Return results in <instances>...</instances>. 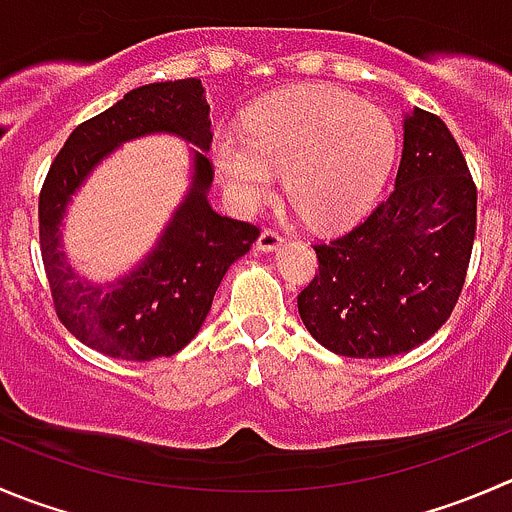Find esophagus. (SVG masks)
<instances>
[{
    "label": "esophagus",
    "mask_w": 512,
    "mask_h": 512,
    "mask_svg": "<svg viewBox=\"0 0 512 512\" xmlns=\"http://www.w3.org/2000/svg\"><path fill=\"white\" fill-rule=\"evenodd\" d=\"M282 242H285V240H282V237L277 235L275 230H265L260 237H257V250H260V252H275V250H280Z\"/></svg>",
    "instance_id": "esophagus-1"
}]
</instances>
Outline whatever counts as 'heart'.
Listing matches in <instances>:
<instances>
[{"label": "heart", "mask_w": 512, "mask_h": 512, "mask_svg": "<svg viewBox=\"0 0 512 512\" xmlns=\"http://www.w3.org/2000/svg\"><path fill=\"white\" fill-rule=\"evenodd\" d=\"M395 152L388 114L342 89L300 87L257 102L245 130H217L212 165L235 210H257L285 172L282 187L302 220L332 230L372 205Z\"/></svg>", "instance_id": "b5f03b06"}]
</instances>
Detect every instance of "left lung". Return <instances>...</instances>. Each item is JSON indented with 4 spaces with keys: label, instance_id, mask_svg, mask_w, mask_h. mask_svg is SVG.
Returning a JSON list of instances; mask_svg holds the SVG:
<instances>
[{
    "label": "left lung",
    "instance_id": "1",
    "mask_svg": "<svg viewBox=\"0 0 512 512\" xmlns=\"http://www.w3.org/2000/svg\"><path fill=\"white\" fill-rule=\"evenodd\" d=\"M475 215L478 192L443 119L405 112L395 190L350 232L315 245L320 275L297 297L307 332L345 357L423 345L463 290Z\"/></svg>",
    "mask_w": 512,
    "mask_h": 512
}]
</instances>
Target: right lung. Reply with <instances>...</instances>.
Segmentation results:
<instances>
[{
  "label": "right lung",
  "instance_id": "add662e5",
  "mask_svg": "<svg viewBox=\"0 0 512 512\" xmlns=\"http://www.w3.org/2000/svg\"><path fill=\"white\" fill-rule=\"evenodd\" d=\"M172 134L192 144L191 185L151 252L112 283L79 276L66 260L61 222L86 177L124 141ZM210 104L200 79L142 84L69 135L39 195V242L54 310L69 332L117 360L180 352L200 332L217 287L260 230L212 210Z\"/></svg>",
  "mask_w": 512,
  "mask_h": 512
}]
</instances>
